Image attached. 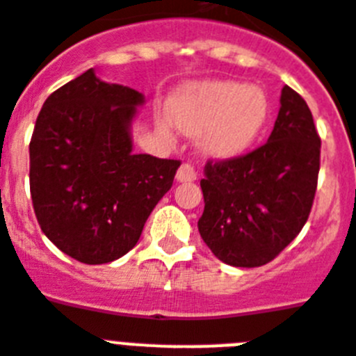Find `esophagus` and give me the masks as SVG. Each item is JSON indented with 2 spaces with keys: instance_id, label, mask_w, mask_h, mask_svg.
Returning a JSON list of instances; mask_svg holds the SVG:
<instances>
[{
  "instance_id": "1",
  "label": "esophagus",
  "mask_w": 356,
  "mask_h": 356,
  "mask_svg": "<svg viewBox=\"0 0 356 356\" xmlns=\"http://www.w3.org/2000/svg\"><path fill=\"white\" fill-rule=\"evenodd\" d=\"M197 179V172L193 168V164L184 163L181 164V168L177 170V181L179 183H190V181H195Z\"/></svg>"
}]
</instances>
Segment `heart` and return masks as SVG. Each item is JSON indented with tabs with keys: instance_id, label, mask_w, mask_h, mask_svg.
I'll use <instances>...</instances> for the list:
<instances>
[{
	"instance_id": "obj_1",
	"label": "heart",
	"mask_w": 356,
	"mask_h": 356,
	"mask_svg": "<svg viewBox=\"0 0 356 356\" xmlns=\"http://www.w3.org/2000/svg\"><path fill=\"white\" fill-rule=\"evenodd\" d=\"M172 118L188 135L199 133V146L213 157H234L254 143L268 115L263 91L238 82H201L173 98ZM168 135V118H159Z\"/></svg>"
}]
</instances>
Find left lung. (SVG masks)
<instances>
[{"mask_svg": "<svg viewBox=\"0 0 356 356\" xmlns=\"http://www.w3.org/2000/svg\"><path fill=\"white\" fill-rule=\"evenodd\" d=\"M265 144L238 157L208 161L201 179L199 234L213 256L234 267H261L287 247L313 208L320 135L307 102L289 86Z\"/></svg>", "mask_w": 356, "mask_h": 356, "instance_id": "left-lung-1", "label": "left lung"}]
</instances>
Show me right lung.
Instances as JSON below:
<instances>
[{
  "label": "right lung",
  "instance_id": "right-lung-1",
  "mask_svg": "<svg viewBox=\"0 0 356 356\" xmlns=\"http://www.w3.org/2000/svg\"><path fill=\"white\" fill-rule=\"evenodd\" d=\"M143 93L89 69L43 104L29 144L38 225L62 252L88 265L137 245L181 161L133 153L129 126Z\"/></svg>",
  "mask_w": 356,
  "mask_h": 356
}]
</instances>
